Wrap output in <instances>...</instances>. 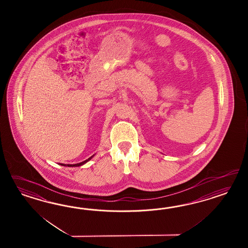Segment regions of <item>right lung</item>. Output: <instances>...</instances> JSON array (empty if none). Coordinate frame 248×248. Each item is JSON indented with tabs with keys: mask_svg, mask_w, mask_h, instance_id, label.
Wrapping results in <instances>:
<instances>
[{
	"mask_svg": "<svg viewBox=\"0 0 248 248\" xmlns=\"http://www.w3.org/2000/svg\"><path fill=\"white\" fill-rule=\"evenodd\" d=\"M93 156H94V155H92V156L88 158V159H86L85 161H83V162L79 163V164H75V165H69V164H67V165H65V164H59V165H63V166H68V167H77V166H82V165H84V164H86L88 161H90L91 159L93 157Z\"/></svg>",
	"mask_w": 248,
	"mask_h": 248,
	"instance_id": "add662e5",
	"label": "right lung"
}]
</instances>
